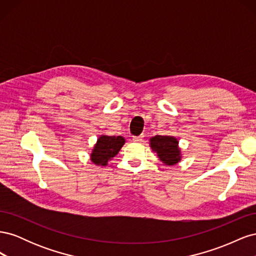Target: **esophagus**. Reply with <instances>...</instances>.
<instances>
[{
  "label": "esophagus",
  "instance_id": "esophagus-1",
  "mask_svg": "<svg viewBox=\"0 0 256 256\" xmlns=\"http://www.w3.org/2000/svg\"><path fill=\"white\" fill-rule=\"evenodd\" d=\"M144 138V136H134V142H142Z\"/></svg>",
  "mask_w": 256,
  "mask_h": 256
}]
</instances>
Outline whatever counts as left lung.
Instances as JSON below:
<instances>
[{"instance_id":"left-lung-1","label":"left lung","mask_w":256,"mask_h":256,"mask_svg":"<svg viewBox=\"0 0 256 256\" xmlns=\"http://www.w3.org/2000/svg\"><path fill=\"white\" fill-rule=\"evenodd\" d=\"M152 150L158 154V157L168 166L176 164L180 161V150L178 141L174 136H156L150 138Z\"/></svg>"}]
</instances>
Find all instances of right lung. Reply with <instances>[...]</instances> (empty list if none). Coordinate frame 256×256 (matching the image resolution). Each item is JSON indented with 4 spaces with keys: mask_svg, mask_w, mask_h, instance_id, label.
Segmentation results:
<instances>
[{
    "mask_svg": "<svg viewBox=\"0 0 256 256\" xmlns=\"http://www.w3.org/2000/svg\"><path fill=\"white\" fill-rule=\"evenodd\" d=\"M125 144V138L118 136H102L92 150L90 160L98 166H106L115 154H118L120 150Z\"/></svg>",
    "mask_w": 256,
    "mask_h": 256,
    "instance_id": "right-lung-1",
    "label": "right lung"
}]
</instances>
